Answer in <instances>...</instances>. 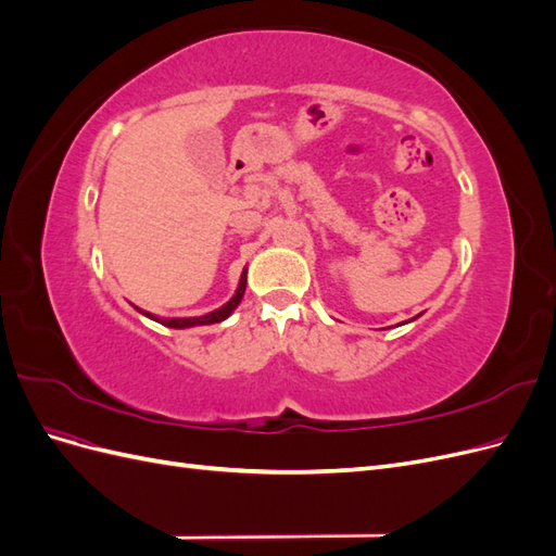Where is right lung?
I'll use <instances>...</instances> for the list:
<instances>
[{
  "label": "right lung",
  "instance_id": "right-lung-1",
  "mask_svg": "<svg viewBox=\"0 0 556 556\" xmlns=\"http://www.w3.org/2000/svg\"><path fill=\"white\" fill-rule=\"evenodd\" d=\"M245 282H248V278H245V271H243V274H241V282H239V288H237V294H233L223 308H217V311H213V313H208V315H201V317H172V319H169V317H155V315H150V313H143V315L153 317V319H157L160 325L172 327V329H185V327H197V325H215V323H223V319H227V317L231 315V311L241 304L243 292H245Z\"/></svg>",
  "mask_w": 556,
  "mask_h": 556
}]
</instances>
